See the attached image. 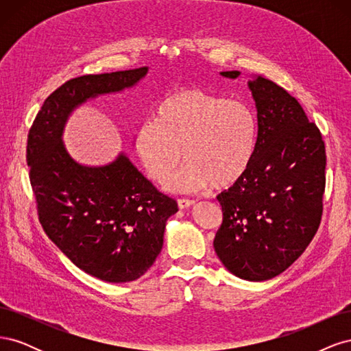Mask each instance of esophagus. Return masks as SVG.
Wrapping results in <instances>:
<instances>
[{
  "label": "esophagus",
  "instance_id": "esophagus-1",
  "mask_svg": "<svg viewBox=\"0 0 351 351\" xmlns=\"http://www.w3.org/2000/svg\"><path fill=\"white\" fill-rule=\"evenodd\" d=\"M177 204H178V208H180V209H187V208H190L192 205H195V200H190V199H178Z\"/></svg>",
  "mask_w": 351,
  "mask_h": 351
}]
</instances>
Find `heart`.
<instances>
[{"instance_id": "1", "label": "heart", "mask_w": 351, "mask_h": 351, "mask_svg": "<svg viewBox=\"0 0 351 351\" xmlns=\"http://www.w3.org/2000/svg\"><path fill=\"white\" fill-rule=\"evenodd\" d=\"M258 123L247 104L196 88L174 90L161 101L154 121L136 129L133 145L146 173L167 182L176 193L217 190L237 183L247 173L256 149Z\"/></svg>"}]
</instances>
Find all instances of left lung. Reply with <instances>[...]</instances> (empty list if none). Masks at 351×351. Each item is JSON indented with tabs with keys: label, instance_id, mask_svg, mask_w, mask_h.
Listing matches in <instances>:
<instances>
[{
	"label": "left lung",
	"instance_id": "8db88e82",
	"mask_svg": "<svg viewBox=\"0 0 351 351\" xmlns=\"http://www.w3.org/2000/svg\"><path fill=\"white\" fill-rule=\"evenodd\" d=\"M247 86L256 107V149L247 173L217 196L222 224L214 247L232 275L265 281L297 261L319 228L326 155L319 129L289 92L262 76Z\"/></svg>",
	"mask_w": 351,
	"mask_h": 351
}]
</instances>
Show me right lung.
I'll return each instance as SVG.
<instances>
[{
    "label": "right lung",
    "instance_id": "obj_1",
    "mask_svg": "<svg viewBox=\"0 0 351 351\" xmlns=\"http://www.w3.org/2000/svg\"><path fill=\"white\" fill-rule=\"evenodd\" d=\"M149 67L71 79L42 105L27 136V167L42 228L77 268L107 282H130L162 249L177 202L154 187L123 152L93 167L62 142L71 112L99 95L136 86Z\"/></svg>",
    "mask_w": 351,
    "mask_h": 351
}]
</instances>
